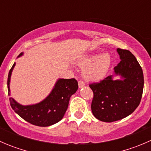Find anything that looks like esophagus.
I'll list each match as a JSON object with an SVG mask.
<instances>
[{"instance_id":"34e87169","label":"esophagus","mask_w":151,"mask_h":151,"mask_svg":"<svg viewBox=\"0 0 151 151\" xmlns=\"http://www.w3.org/2000/svg\"><path fill=\"white\" fill-rule=\"evenodd\" d=\"M78 85H79V88H83V87L85 86V83L83 81H82V80H80V81L78 82Z\"/></svg>"}]
</instances>
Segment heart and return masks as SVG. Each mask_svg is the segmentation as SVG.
<instances>
[{
  "label": "heart",
  "mask_w": 151,
  "mask_h": 151,
  "mask_svg": "<svg viewBox=\"0 0 151 151\" xmlns=\"http://www.w3.org/2000/svg\"><path fill=\"white\" fill-rule=\"evenodd\" d=\"M77 64L85 67L83 77L90 82H98L104 79L111 66V58L108 54H93L85 56Z\"/></svg>",
  "instance_id": "1"
}]
</instances>
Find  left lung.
<instances>
[{"instance_id": "left-lung-1", "label": "left lung", "mask_w": 151, "mask_h": 151, "mask_svg": "<svg viewBox=\"0 0 151 151\" xmlns=\"http://www.w3.org/2000/svg\"><path fill=\"white\" fill-rule=\"evenodd\" d=\"M121 62L114 73L89 85L93 92L91 110L96 118L113 122L129 116L140 103L144 86L142 69L130 51L117 49ZM120 76L115 80L114 77Z\"/></svg>"}]
</instances>
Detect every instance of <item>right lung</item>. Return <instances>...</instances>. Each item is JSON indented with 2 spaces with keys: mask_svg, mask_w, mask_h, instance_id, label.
Masks as SVG:
<instances>
[{
  "mask_svg": "<svg viewBox=\"0 0 151 151\" xmlns=\"http://www.w3.org/2000/svg\"><path fill=\"white\" fill-rule=\"evenodd\" d=\"M23 55L21 52L17 58ZM14 63L8 75V94L11 95L10 81ZM78 89L75 79H58L48 96L40 102L34 104L22 105L10 97V104L18 115L27 122L38 126H50L59 122L64 116L70 98Z\"/></svg>",
  "mask_w": 151,
  "mask_h": 151,
  "instance_id": "add662e5",
  "label": "right lung"
}]
</instances>
